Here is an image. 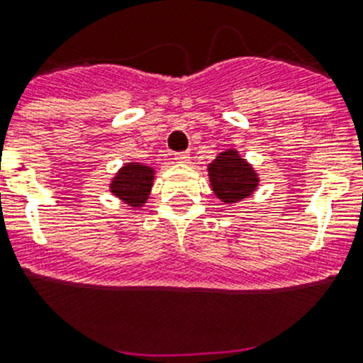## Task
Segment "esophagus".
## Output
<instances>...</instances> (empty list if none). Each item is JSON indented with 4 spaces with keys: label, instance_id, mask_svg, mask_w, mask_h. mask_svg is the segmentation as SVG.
Instances as JSON below:
<instances>
[{
    "label": "esophagus",
    "instance_id": "obj_1",
    "mask_svg": "<svg viewBox=\"0 0 363 363\" xmlns=\"http://www.w3.org/2000/svg\"><path fill=\"white\" fill-rule=\"evenodd\" d=\"M189 158H191V154H189L187 150H182V152L174 154V160L179 163H187Z\"/></svg>",
    "mask_w": 363,
    "mask_h": 363
}]
</instances>
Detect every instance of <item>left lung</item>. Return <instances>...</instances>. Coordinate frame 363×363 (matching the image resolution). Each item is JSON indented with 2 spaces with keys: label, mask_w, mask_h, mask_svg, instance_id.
Wrapping results in <instances>:
<instances>
[{
  "label": "left lung",
  "mask_w": 363,
  "mask_h": 363,
  "mask_svg": "<svg viewBox=\"0 0 363 363\" xmlns=\"http://www.w3.org/2000/svg\"><path fill=\"white\" fill-rule=\"evenodd\" d=\"M213 191L221 201L236 203L251 194L258 185L252 167L238 156L236 150L221 152L209 165Z\"/></svg>",
  "instance_id": "left-lung-1"
}]
</instances>
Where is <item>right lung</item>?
Segmentation results:
<instances>
[{
	"mask_svg": "<svg viewBox=\"0 0 363 363\" xmlns=\"http://www.w3.org/2000/svg\"><path fill=\"white\" fill-rule=\"evenodd\" d=\"M152 185V169L145 165H125L112 179L111 191L125 203L138 207L147 200Z\"/></svg>",
	"mask_w": 363,
	"mask_h": 363,
	"instance_id": "add662e5",
	"label": "right lung"
}]
</instances>
